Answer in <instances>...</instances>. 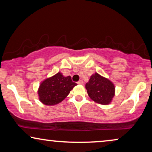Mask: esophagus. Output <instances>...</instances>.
Listing matches in <instances>:
<instances>
[{
  "label": "esophagus",
  "instance_id": "esophagus-1",
  "mask_svg": "<svg viewBox=\"0 0 152 152\" xmlns=\"http://www.w3.org/2000/svg\"><path fill=\"white\" fill-rule=\"evenodd\" d=\"M77 84H80V85H83V84H84V82H83L82 80H80L79 82H77Z\"/></svg>",
  "mask_w": 152,
  "mask_h": 152
}]
</instances>
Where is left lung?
<instances>
[{
  "label": "left lung",
  "mask_w": 152,
  "mask_h": 152,
  "mask_svg": "<svg viewBox=\"0 0 152 152\" xmlns=\"http://www.w3.org/2000/svg\"><path fill=\"white\" fill-rule=\"evenodd\" d=\"M89 97L95 102L106 105L111 102L115 95V86L108 79L95 73L86 84Z\"/></svg>",
  "instance_id": "8db88e82"
}]
</instances>
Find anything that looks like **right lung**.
Segmentation results:
<instances>
[{"label": "right lung", "instance_id": "add662e5", "mask_svg": "<svg viewBox=\"0 0 152 152\" xmlns=\"http://www.w3.org/2000/svg\"><path fill=\"white\" fill-rule=\"evenodd\" d=\"M76 85L77 84L72 82L71 77H64L58 72L41 83L38 91L39 99L45 105L57 104L67 97Z\"/></svg>", "mask_w": 152, "mask_h": 152}]
</instances>
